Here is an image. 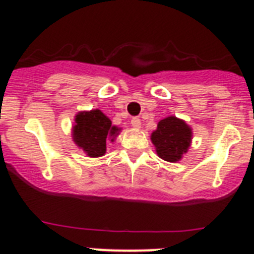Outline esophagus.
<instances>
[{"label": "esophagus", "mask_w": 254, "mask_h": 254, "mask_svg": "<svg viewBox=\"0 0 254 254\" xmlns=\"http://www.w3.org/2000/svg\"><path fill=\"white\" fill-rule=\"evenodd\" d=\"M131 125L133 126L134 128H141V120L137 117H133L131 120Z\"/></svg>", "instance_id": "obj_1"}]
</instances>
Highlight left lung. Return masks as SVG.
I'll list each match as a JSON object with an SVG mask.
<instances>
[{"label": "left lung", "mask_w": 254, "mask_h": 254, "mask_svg": "<svg viewBox=\"0 0 254 254\" xmlns=\"http://www.w3.org/2000/svg\"><path fill=\"white\" fill-rule=\"evenodd\" d=\"M151 141L163 160L176 163L190 149L192 128L177 117H167L158 123V128L151 133Z\"/></svg>", "instance_id": "8db88e82"}]
</instances>
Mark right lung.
Masks as SVG:
<instances>
[{
  "label": "right lung",
  "instance_id": "obj_1",
  "mask_svg": "<svg viewBox=\"0 0 254 254\" xmlns=\"http://www.w3.org/2000/svg\"><path fill=\"white\" fill-rule=\"evenodd\" d=\"M121 128L112 126V121L99 109L78 112L75 117L72 138L87 156L99 158L107 151V138L114 140Z\"/></svg>",
  "mask_w": 254,
  "mask_h": 254
}]
</instances>
